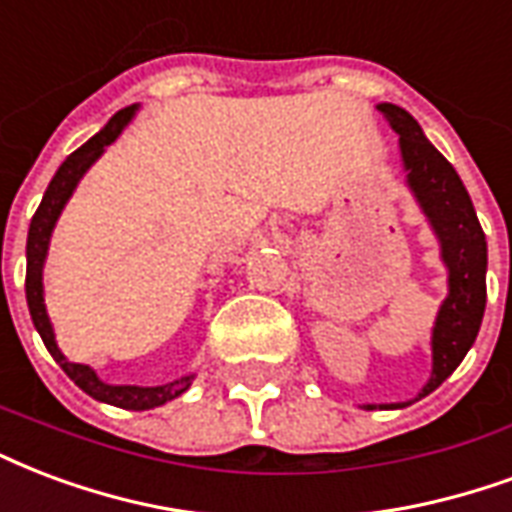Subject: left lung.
Masks as SVG:
<instances>
[{
	"label": "left lung",
	"instance_id": "1",
	"mask_svg": "<svg viewBox=\"0 0 512 512\" xmlns=\"http://www.w3.org/2000/svg\"><path fill=\"white\" fill-rule=\"evenodd\" d=\"M377 111L399 135L401 168L407 173L404 184L429 222L439 244V260L448 271V295L439 304L431 328V377L412 399L418 401L437 391L456 372L478 339L486 312L488 246L467 187L458 179L456 168L431 146L418 121L393 102H380ZM412 401L363 404V410H401L410 407Z\"/></svg>",
	"mask_w": 512,
	"mask_h": 512
}]
</instances>
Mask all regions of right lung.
<instances>
[{
    "mask_svg": "<svg viewBox=\"0 0 512 512\" xmlns=\"http://www.w3.org/2000/svg\"><path fill=\"white\" fill-rule=\"evenodd\" d=\"M140 105H130L124 108L116 116H111V121L102 127L94 138H89L83 143L81 149H75L67 160L59 165V170L54 173V179L45 189L43 200H40V208L34 211L32 225H29V236H26V304H29V314H32V323L40 333V339L48 347V352L54 355V361L64 369V374L81 388L83 393H89L92 399L105 401V404H113V407H121V410H154V407H162L168 401L179 399L181 393L189 391V385L195 380V374H187V377H179V380L165 382V385H111V382H102L97 377L92 366L86 363H73L64 358V352L59 350L56 344L54 325H51V317H48V309H45V290H43V268L45 257H48V246H51V236H54V227L62 217L67 200L73 198L75 187L81 184V179L86 176V170L92 168L94 162L100 160L105 149L111 146L113 140L119 138L124 127L135 119Z\"/></svg>",
    "mask_w": 512,
    "mask_h": 512,
    "instance_id": "right-lung-1",
    "label": "right lung"
}]
</instances>
